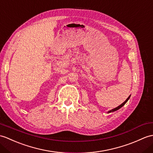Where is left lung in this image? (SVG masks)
Listing matches in <instances>:
<instances>
[{
	"instance_id": "1",
	"label": "left lung",
	"mask_w": 153,
	"mask_h": 153,
	"mask_svg": "<svg viewBox=\"0 0 153 153\" xmlns=\"http://www.w3.org/2000/svg\"><path fill=\"white\" fill-rule=\"evenodd\" d=\"M130 96H131V95H130L129 97H128V98L126 99V100L125 102H124L123 103V104H120V105H119V106H117V108H114V109H112L111 110H110V111H108V113H111V112H113V111H117V110H118V109H119L120 108H121L123 107V106L124 105H125V104H126V103L128 102V100H129V98H130Z\"/></svg>"
}]
</instances>
